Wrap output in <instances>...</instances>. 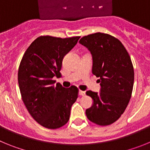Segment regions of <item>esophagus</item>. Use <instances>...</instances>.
<instances>
[{
    "mask_svg": "<svg viewBox=\"0 0 150 150\" xmlns=\"http://www.w3.org/2000/svg\"><path fill=\"white\" fill-rule=\"evenodd\" d=\"M85 94H86V92H85L84 91H81V90H79V95L83 96V95H85Z\"/></svg>",
    "mask_w": 150,
    "mask_h": 150,
    "instance_id": "34e87169",
    "label": "esophagus"
}]
</instances>
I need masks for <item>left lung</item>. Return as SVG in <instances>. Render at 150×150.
Wrapping results in <instances>:
<instances>
[{
  "label": "left lung",
  "mask_w": 150,
  "mask_h": 150,
  "mask_svg": "<svg viewBox=\"0 0 150 150\" xmlns=\"http://www.w3.org/2000/svg\"><path fill=\"white\" fill-rule=\"evenodd\" d=\"M79 43L91 52V72L100 85V92L86 91L93 104L86 114L95 124L108 125L121 116L132 97L134 79L132 60L122 43L110 34H89Z\"/></svg>",
  "instance_id": "left-lung-1"
}]
</instances>
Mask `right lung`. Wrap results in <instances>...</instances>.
<instances>
[{
    "label": "right lung",
    "mask_w": 150,
    "mask_h": 150,
    "mask_svg": "<svg viewBox=\"0 0 150 150\" xmlns=\"http://www.w3.org/2000/svg\"><path fill=\"white\" fill-rule=\"evenodd\" d=\"M80 37H39L29 46L21 61L18 86L24 104L36 121L45 128L56 129L68 122L78 89L64 88L53 80L59 76L62 61Z\"/></svg>",
    "instance_id": "obj_1"
}]
</instances>
